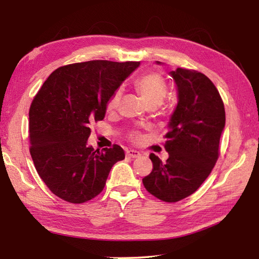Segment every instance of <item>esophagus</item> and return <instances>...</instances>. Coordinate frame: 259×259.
Here are the masks:
<instances>
[{"instance_id": "esophagus-1", "label": "esophagus", "mask_w": 259, "mask_h": 259, "mask_svg": "<svg viewBox=\"0 0 259 259\" xmlns=\"http://www.w3.org/2000/svg\"><path fill=\"white\" fill-rule=\"evenodd\" d=\"M126 156L130 157V158H139L140 152L136 151V150H128V151H126Z\"/></svg>"}]
</instances>
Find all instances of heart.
<instances>
[{
    "instance_id": "1",
    "label": "heart",
    "mask_w": 259,
    "mask_h": 259,
    "mask_svg": "<svg viewBox=\"0 0 259 259\" xmlns=\"http://www.w3.org/2000/svg\"><path fill=\"white\" fill-rule=\"evenodd\" d=\"M135 87L147 107L159 106L167 95V83L160 73L150 72L140 76L135 82ZM120 99L121 90H115L107 103L108 111H113L118 108ZM131 138L135 141H138L141 139V136L138 133H134L131 135Z\"/></svg>"
}]
</instances>
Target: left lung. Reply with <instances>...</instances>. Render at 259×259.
Masks as SVG:
<instances>
[{"mask_svg": "<svg viewBox=\"0 0 259 259\" xmlns=\"http://www.w3.org/2000/svg\"><path fill=\"white\" fill-rule=\"evenodd\" d=\"M170 75L177 85L178 103L164 136L169 158L162 162L151 153L152 171L142 183L158 199L176 202L194 194L211 172L226 117L221 95L205 74L178 68Z\"/></svg>", "mask_w": 259, "mask_h": 259, "instance_id": "8db88e82", "label": "left lung"}]
</instances>
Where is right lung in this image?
Here are the masks:
<instances>
[{
  "instance_id": "1",
  "label": "right lung",
  "mask_w": 259,
  "mask_h": 259,
  "mask_svg": "<svg viewBox=\"0 0 259 259\" xmlns=\"http://www.w3.org/2000/svg\"><path fill=\"white\" fill-rule=\"evenodd\" d=\"M139 65L107 60L64 65L33 99L30 153L38 176L61 199L82 203L95 198L113 164L124 159L120 146L95 150L88 138L91 123L106 115L110 97Z\"/></svg>"
}]
</instances>
